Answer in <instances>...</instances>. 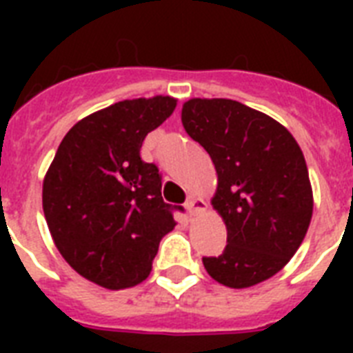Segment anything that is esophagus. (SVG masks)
I'll return each mask as SVG.
<instances>
[{
    "label": "esophagus",
    "mask_w": 353,
    "mask_h": 353,
    "mask_svg": "<svg viewBox=\"0 0 353 353\" xmlns=\"http://www.w3.org/2000/svg\"><path fill=\"white\" fill-rule=\"evenodd\" d=\"M185 209L190 216H196V214H201L207 210V203H205L201 198H196V196H190L187 199V203H185Z\"/></svg>",
    "instance_id": "1"
}]
</instances>
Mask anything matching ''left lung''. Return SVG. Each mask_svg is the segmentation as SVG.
<instances>
[{
	"instance_id": "1",
	"label": "left lung",
	"mask_w": 353,
	"mask_h": 353,
	"mask_svg": "<svg viewBox=\"0 0 353 353\" xmlns=\"http://www.w3.org/2000/svg\"><path fill=\"white\" fill-rule=\"evenodd\" d=\"M183 126L207 150L218 174L212 207L227 225L207 273L227 288H251L290 262L313 214L312 183L301 146L280 122L231 99H190Z\"/></svg>"
}]
</instances>
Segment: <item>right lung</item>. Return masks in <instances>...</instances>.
<instances>
[{
  "label": "right lung",
  "mask_w": 353,
  "mask_h": 353,
  "mask_svg": "<svg viewBox=\"0 0 353 353\" xmlns=\"http://www.w3.org/2000/svg\"><path fill=\"white\" fill-rule=\"evenodd\" d=\"M176 99L122 101L74 124L43 179V214L54 245L84 279L122 290L152 271L159 241L176 227L161 196V174L141 159L152 130L176 110Z\"/></svg>",
  "instance_id": "right-lung-1"
}]
</instances>
